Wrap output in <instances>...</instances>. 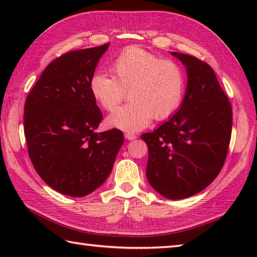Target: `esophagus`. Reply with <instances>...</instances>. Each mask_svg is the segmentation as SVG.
Segmentation results:
<instances>
[{"label": "esophagus", "instance_id": "esophagus-1", "mask_svg": "<svg viewBox=\"0 0 257 257\" xmlns=\"http://www.w3.org/2000/svg\"><path fill=\"white\" fill-rule=\"evenodd\" d=\"M124 138L127 139V140H135L137 137H136V135H134L132 133H125L124 134Z\"/></svg>", "mask_w": 257, "mask_h": 257}]
</instances>
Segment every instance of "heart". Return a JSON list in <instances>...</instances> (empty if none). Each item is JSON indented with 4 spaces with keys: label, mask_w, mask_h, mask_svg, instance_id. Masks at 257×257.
<instances>
[{
    "label": "heart",
    "mask_w": 257,
    "mask_h": 257,
    "mask_svg": "<svg viewBox=\"0 0 257 257\" xmlns=\"http://www.w3.org/2000/svg\"><path fill=\"white\" fill-rule=\"evenodd\" d=\"M111 70L113 77L97 72L89 80L90 94L107 110L116 107L128 90L130 101L108 114L109 127L139 132L149 125L154 117L167 119L181 106L185 79L177 63L133 46L114 58Z\"/></svg>",
    "instance_id": "1"
}]
</instances>
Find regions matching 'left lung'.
Segmentation results:
<instances>
[{
    "label": "left lung",
    "instance_id": "1",
    "mask_svg": "<svg viewBox=\"0 0 257 257\" xmlns=\"http://www.w3.org/2000/svg\"><path fill=\"white\" fill-rule=\"evenodd\" d=\"M187 69L179 110L141 139L148 146L146 176L170 200L192 196L210 185L224 165L232 132V106L214 70L194 56L172 52Z\"/></svg>",
    "mask_w": 257,
    "mask_h": 257
}]
</instances>
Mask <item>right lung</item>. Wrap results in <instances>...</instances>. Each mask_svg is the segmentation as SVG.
I'll return each instance as SVG.
<instances>
[{"label": "right lung", "mask_w": 257, "mask_h": 257, "mask_svg": "<svg viewBox=\"0 0 257 257\" xmlns=\"http://www.w3.org/2000/svg\"><path fill=\"white\" fill-rule=\"evenodd\" d=\"M105 45L64 54L44 69L26 98L24 134L35 170L46 184L81 198L106 181L123 135L97 133L102 113L89 80Z\"/></svg>", "instance_id": "add662e5"}]
</instances>
